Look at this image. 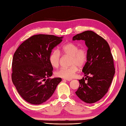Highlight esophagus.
<instances>
[{"label": "esophagus", "mask_w": 126, "mask_h": 126, "mask_svg": "<svg viewBox=\"0 0 126 126\" xmlns=\"http://www.w3.org/2000/svg\"><path fill=\"white\" fill-rule=\"evenodd\" d=\"M64 79L66 80V81H70L72 80V79Z\"/></svg>", "instance_id": "esophagus-1"}]
</instances>
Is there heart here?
<instances>
[{
    "label": "heart",
    "instance_id": "obj_1",
    "mask_svg": "<svg viewBox=\"0 0 126 126\" xmlns=\"http://www.w3.org/2000/svg\"><path fill=\"white\" fill-rule=\"evenodd\" d=\"M61 54L70 57L68 68H61L56 72V75L61 78L71 79L79 70V67H83L87 61V50L84 47H79L78 45L74 43H68L62 46L57 50L51 52L49 55V63L53 68L58 67L60 63Z\"/></svg>",
    "mask_w": 126,
    "mask_h": 126
}]
</instances>
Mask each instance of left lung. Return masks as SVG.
Wrapping results in <instances>:
<instances>
[{"mask_svg":"<svg viewBox=\"0 0 126 126\" xmlns=\"http://www.w3.org/2000/svg\"><path fill=\"white\" fill-rule=\"evenodd\" d=\"M73 40H83L88 47L87 61L82 70L86 78L79 79L80 85L75 93L84 102L95 103L107 93L115 74L110 47L105 39L92 31L77 34Z\"/></svg>","mask_w":126,"mask_h":126,"instance_id":"8db88e82","label":"left lung"}]
</instances>
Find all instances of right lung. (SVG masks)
I'll return each mask as SVG.
<instances>
[{"mask_svg":"<svg viewBox=\"0 0 126 126\" xmlns=\"http://www.w3.org/2000/svg\"><path fill=\"white\" fill-rule=\"evenodd\" d=\"M62 38L50 34H36L21 44L15 52L12 81L19 94L28 102L41 104L46 102L61 82L60 77L49 78L52 75L53 68L49 57Z\"/></svg>","mask_w":126,"mask_h":126,"instance_id":"obj_1","label":"right lung"}]
</instances>
